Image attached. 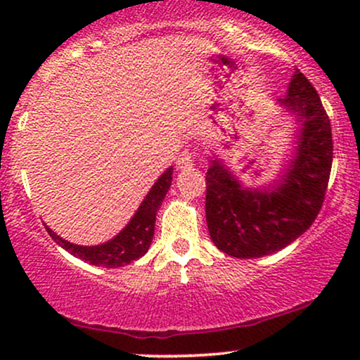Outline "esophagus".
I'll return each instance as SVG.
<instances>
[{"label": "esophagus", "mask_w": 360, "mask_h": 360, "mask_svg": "<svg viewBox=\"0 0 360 360\" xmlns=\"http://www.w3.org/2000/svg\"><path fill=\"white\" fill-rule=\"evenodd\" d=\"M177 169H189L194 166V155L191 148H186V150L181 152V155L177 157Z\"/></svg>", "instance_id": "obj_1"}]
</instances>
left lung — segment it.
Listing matches in <instances>:
<instances>
[{"instance_id": "left-lung-1", "label": "left lung", "mask_w": 360, "mask_h": 360, "mask_svg": "<svg viewBox=\"0 0 360 360\" xmlns=\"http://www.w3.org/2000/svg\"><path fill=\"white\" fill-rule=\"evenodd\" d=\"M281 103L300 117L303 128L295 159L274 189L242 188L217 159L206 172L210 237L232 257H264L284 249L307 232L323 205L333 159L328 115L300 69Z\"/></svg>"}]
</instances>
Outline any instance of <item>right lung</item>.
Wrapping results in <instances>:
<instances>
[{"label": "right lung", "instance_id": "add662e5", "mask_svg": "<svg viewBox=\"0 0 360 360\" xmlns=\"http://www.w3.org/2000/svg\"><path fill=\"white\" fill-rule=\"evenodd\" d=\"M171 181L172 167H169L167 171L157 179V183L152 186V189L148 191L146 200L142 201L137 213H135L134 218L128 221L125 229H123L117 237L111 238V240L106 243H101V245H76V243L64 240L59 235L53 233L47 225H45V229H47L49 235L56 240V243H59L62 249H65L69 254L82 259L84 262L93 264V266L111 267V269L127 266L131 260H137L142 257V255H146L148 247H150L155 229V214L159 212L169 188H171Z\"/></svg>", "mask_w": 360, "mask_h": 360}]
</instances>
